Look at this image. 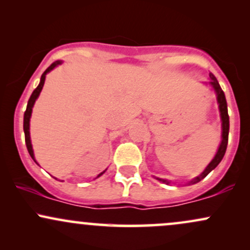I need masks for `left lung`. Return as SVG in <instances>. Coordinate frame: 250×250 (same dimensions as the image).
Wrapping results in <instances>:
<instances>
[{"label":"left lung","instance_id":"8db88e82","mask_svg":"<svg viewBox=\"0 0 250 250\" xmlns=\"http://www.w3.org/2000/svg\"><path fill=\"white\" fill-rule=\"evenodd\" d=\"M209 77H210V85L214 88L215 93H216V99H217V103H219V109H220V116H221V121H222V141L220 143V147L217 149V153L214 156V159L211 160V162L207 166V168L201 173L199 176L195 177L194 180H191L190 182L191 185L194 183L200 182L201 180L205 179L207 175L210 173L213 169L217 167V165L221 162V160L223 159L226 154V149H227V145H228V134H229V115H228V108H227V101H226V96L223 90L221 89L219 82H217L216 77H215L213 74H209ZM156 180H159L160 182L166 183V185H169L170 181L165 180V179H159V177H155Z\"/></svg>","mask_w":250,"mask_h":250}]
</instances>
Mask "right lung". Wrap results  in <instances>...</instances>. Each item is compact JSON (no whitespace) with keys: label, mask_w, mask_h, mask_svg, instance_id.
Segmentation results:
<instances>
[{"label":"right lung","mask_w":250,"mask_h":250,"mask_svg":"<svg viewBox=\"0 0 250 250\" xmlns=\"http://www.w3.org/2000/svg\"><path fill=\"white\" fill-rule=\"evenodd\" d=\"M62 61H55L54 63H51L49 67L45 69L44 73L42 74L41 76V81H40V84L37 85V88L35 90L33 91V94H31L29 101H28V104H27V109H25L24 111V117H23V130H24V137H25V145H27V149L28 151H29V155L31 156V159L34 160V161L36 162L35 160V156H34V150H33V146H31V141H30V131H29V122H30V116H31V111H33V107H34V103L37 100V97H39L40 93H41L42 88H43V84H44V80H45V75H47L48 73H49L50 70H53L54 68L57 67L59 64H61ZM37 163V162H36ZM105 171V170H104ZM104 171H102L101 174L97 175V177L101 176V175L104 173Z\"/></svg>","instance_id":"1"}]
</instances>
